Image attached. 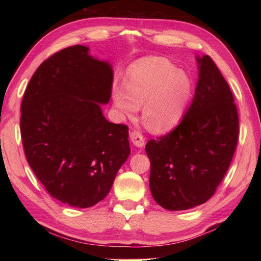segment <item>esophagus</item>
Segmentation results:
<instances>
[{
	"label": "esophagus",
	"instance_id": "esophagus-1",
	"mask_svg": "<svg viewBox=\"0 0 261 261\" xmlns=\"http://www.w3.org/2000/svg\"><path fill=\"white\" fill-rule=\"evenodd\" d=\"M130 140L138 148H141L145 145V138L138 131H132L130 134Z\"/></svg>",
	"mask_w": 261,
	"mask_h": 261
}]
</instances>
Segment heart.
Returning <instances> with one entry per match:
<instances>
[{"mask_svg":"<svg viewBox=\"0 0 261 261\" xmlns=\"http://www.w3.org/2000/svg\"><path fill=\"white\" fill-rule=\"evenodd\" d=\"M125 92L114 86L112 98L122 116L131 118L142 107V122L152 132L173 129L180 121L192 94V83L184 71L168 60H145L132 68Z\"/></svg>","mask_w":261,"mask_h":261,"instance_id":"b5f03b06","label":"heart"}]
</instances>
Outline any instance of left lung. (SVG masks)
<instances>
[{"instance_id": "8db88e82", "label": "left lung", "mask_w": 261, "mask_h": 261, "mask_svg": "<svg viewBox=\"0 0 261 261\" xmlns=\"http://www.w3.org/2000/svg\"><path fill=\"white\" fill-rule=\"evenodd\" d=\"M198 81L191 107L175 129L146 145L149 187L160 206L193 208L213 196L237 147L234 98L211 57L196 56Z\"/></svg>"}]
</instances>
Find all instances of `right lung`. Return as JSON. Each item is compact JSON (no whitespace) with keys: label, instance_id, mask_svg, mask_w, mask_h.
<instances>
[{"label":"right lung","instance_id":"right-lung-1","mask_svg":"<svg viewBox=\"0 0 261 261\" xmlns=\"http://www.w3.org/2000/svg\"><path fill=\"white\" fill-rule=\"evenodd\" d=\"M113 69L71 46L39 66L21 104V137L33 173L50 195L69 206L101 202L130 154L124 124L105 119Z\"/></svg>","mask_w":261,"mask_h":261}]
</instances>
